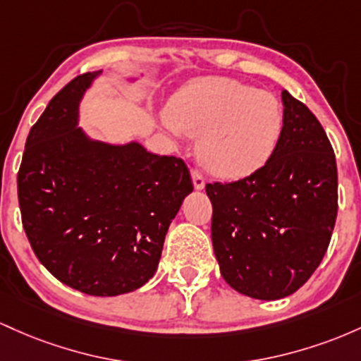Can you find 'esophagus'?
<instances>
[{"mask_svg":"<svg viewBox=\"0 0 361 361\" xmlns=\"http://www.w3.org/2000/svg\"><path fill=\"white\" fill-rule=\"evenodd\" d=\"M191 176H192V184L196 189H202L204 188V177H202V173L200 172L197 169H192L191 170Z\"/></svg>","mask_w":361,"mask_h":361,"instance_id":"34e87169","label":"esophagus"}]
</instances>
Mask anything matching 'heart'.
Here are the masks:
<instances>
[{"label": "heart", "mask_w": 361, "mask_h": 361, "mask_svg": "<svg viewBox=\"0 0 361 361\" xmlns=\"http://www.w3.org/2000/svg\"><path fill=\"white\" fill-rule=\"evenodd\" d=\"M164 121L172 131L201 136V164L224 179H242L261 169L285 131V111L276 95L218 76L182 88Z\"/></svg>", "instance_id": "obj_1"}]
</instances>
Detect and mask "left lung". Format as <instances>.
<instances>
[{"label": "left lung", "mask_w": 361, "mask_h": 361, "mask_svg": "<svg viewBox=\"0 0 361 361\" xmlns=\"http://www.w3.org/2000/svg\"><path fill=\"white\" fill-rule=\"evenodd\" d=\"M285 131L250 176L206 184L221 276L259 300L295 293L321 264L338 216L333 145L305 104L283 90Z\"/></svg>", "instance_id": "obj_1"}]
</instances>
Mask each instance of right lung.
I'll list each match as a JSON object with an SVG mask.
<instances>
[{"instance_id":"obj_1","label":"right lung","mask_w":361,"mask_h":361,"mask_svg":"<svg viewBox=\"0 0 361 361\" xmlns=\"http://www.w3.org/2000/svg\"><path fill=\"white\" fill-rule=\"evenodd\" d=\"M95 75L73 78L30 128L18 202L32 250L52 276L87 295L114 297L155 274L192 180L177 157L83 136L78 102Z\"/></svg>"}]
</instances>
